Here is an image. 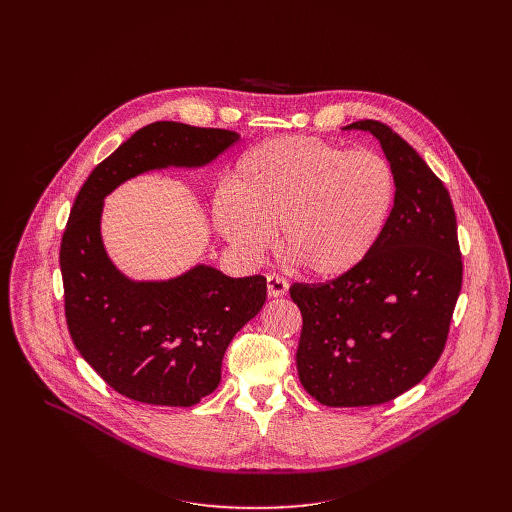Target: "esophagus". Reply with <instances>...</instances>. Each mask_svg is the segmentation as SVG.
<instances>
[{
    "label": "esophagus",
    "instance_id": "esophagus-1",
    "mask_svg": "<svg viewBox=\"0 0 512 512\" xmlns=\"http://www.w3.org/2000/svg\"><path fill=\"white\" fill-rule=\"evenodd\" d=\"M287 287H289V283H287V279H283L281 275H275V273H269V275H267V294H269L271 298L283 296L285 291H287Z\"/></svg>",
    "mask_w": 512,
    "mask_h": 512
}]
</instances>
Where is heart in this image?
Returning a JSON list of instances; mask_svg holds the SVG:
<instances>
[{
	"label": "heart",
	"instance_id": "1",
	"mask_svg": "<svg viewBox=\"0 0 512 512\" xmlns=\"http://www.w3.org/2000/svg\"><path fill=\"white\" fill-rule=\"evenodd\" d=\"M397 194L393 166L373 150L296 135L249 148L212 198L214 227L257 261L279 229L283 257L318 277L367 259Z\"/></svg>",
	"mask_w": 512,
	"mask_h": 512
}]
</instances>
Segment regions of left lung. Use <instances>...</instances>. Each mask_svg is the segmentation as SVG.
<instances>
[{
	"mask_svg": "<svg viewBox=\"0 0 512 512\" xmlns=\"http://www.w3.org/2000/svg\"><path fill=\"white\" fill-rule=\"evenodd\" d=\"M393 166L397 194L375 249L324 283H294L304 389L328 407L387 403L440 360L462 289L456 212L444 182L389 125L364 119Z\"/></svg>",
	"mask_w": 512,
	"mask_h": 512,
	"instance_id": "obj_1",
	"label": "left lung"
}]
</instances>
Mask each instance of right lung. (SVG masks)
<instances>
[{"label": "right lung", "instance_id": "obj_1", "mask_svg": "<svg viewBox=\"0 0 512 512\" xmlns=\"http://www.w3.org/2000/svg\"><path fill=\"white\" fill-rule=\"evenodd\" d=\"M237 139L216 127L145 125L91 172L70 208L60 243L66 326L81 356L127 399L192 407L210 395L229 342L265 304L267 281L206 265L162 283L125 279L101 243L103 198L141 172L204 166Z\"/></svg>", "mask_w": 512, "mask_h": 512}]
</instances>
